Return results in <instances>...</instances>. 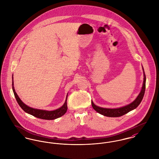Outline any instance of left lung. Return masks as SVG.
<instances>
[{"label":"left lung","instance_id":"obj_1","mask_svg":"<svg viewBox=\"0 0 159 159\" xmlns=\"http://www.w3.org/2000/svg\"><path fill=\"white\" fill-rule=\"evenodd\" d=\"M142 69H143V76H144L143 86H142L140 93L139 94V95L135 99L134 101H132V102H130V104H129L126 106L118 107V108L111 109V108H104V107L98 106L95 105L92 100V107L93 108V109L95 111H96L98 113L100 114L102 116H109V117H118V116H123V115L127 114L128 112H130L131 111L135 109V108H137L142 100L143 96H144V92H145L146 75L144 73V69H143V66H142Z\"/></svg>","mask_w":159,"mask_h":159}]
</instances>
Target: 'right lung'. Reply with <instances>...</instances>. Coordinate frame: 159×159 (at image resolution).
Segmentation results:
<instances>
[{
  "instance_id": "right-lung-1",
  "label": "right lung",
  "mask_w": 159,
  "mask_h": 159,
  "mask_svg": "<svg viewBox=\"0 0 159 159\" xmlns=\"http://www.w3.org/2000/svg\"><path fill=\"white\" fill-rule=\"evenodd\" d=\"M12 88L13 91L15 95L16 100L20 106V107L23 109L25 112L29 114L31 116H34L35 117L43 119V120H55L59 117H61V116L64 115L67 110V95L66 96V99L64 104L59 108H58L54 111H46L43 109H38L31 107L29 106L26 105L25 103H24L20 99L17 94L16 93L15 91V87H14V82H13V74L12 76ZM68 94V93H67Z\"/></svg>"
}]
</instances>
